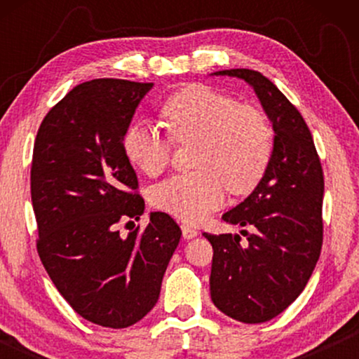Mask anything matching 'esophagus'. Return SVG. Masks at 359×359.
Returning a JSON list of instances; mask_svg holds the SVG:
<instances>
[{"label": "esophagus", "mask_w": 359, "mask_h": 359, "mask_svg": "<svg viewBox=\"0 0 359 359\" xmlns=\"http://www.w3.org/2000/svg\"><path fill=\"white\" fill-rule=\"evenodd\" d=\"M181 230H183V237H184L186 240L198 237V233H199L198 230H196L194 227H191V225H188V224H183V225H181Z\"/></svg>", "instance_id": "1"}]
</instances>
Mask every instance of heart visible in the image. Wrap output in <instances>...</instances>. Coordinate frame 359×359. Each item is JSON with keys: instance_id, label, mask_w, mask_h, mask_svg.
Returning a JSON list of instances; mask_svg holds the SVG:
<instances>
[{"instance_id": "1", "label": "heart", "mask_w": 359, "mask_h": 359, "mask_svg": "<svg viewBox=\"0 0 359 359\" xmlns=\"http://www.w3.org/2000/svg\"><path fill=\"white\" fill-rule=\"evenodd\" d=\"M161 116L175 142H198V170L154 186L150 201L156 209L186 222H199L224 203L227 188L233 194H248L266 173L274 135L257 107L196 85L171 96ZM122 150L127 161L147 176H158L170 163V140L147 121L127 127Z\"/></svg>"}]
</instances>
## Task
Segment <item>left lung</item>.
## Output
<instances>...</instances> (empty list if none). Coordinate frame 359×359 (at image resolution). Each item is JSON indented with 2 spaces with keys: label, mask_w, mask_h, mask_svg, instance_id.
Instances as JSON below:
<instances>
[{
  "label": "left lung",
  "mask_w": 359,
  "mask_h": 359,
  "mask_svg": "<svg viewBox=\"0 0 359 359\" xmlns=\"http://www.w3.org/2000/svg\"><path fill=\"white\" fill-rule=\"evenodd\" d=\"M255 90L274 130L268 170L243 203L222 215L252 230L204 233L214 248L210 297L225 316L263 323L279 316L304 291L320 257L323 171L311 130L296 107L259 72H215Z\"/></svg>",
  "instance_id": "8db88e82"
}]
</instances>
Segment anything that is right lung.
<instances>
[{
  "label": "right lung",
  "instance_id": "right-lung-1",
  "mask_svg": "<svg viewBox=\"0 0 359 359\" xmlns=\"http://www.w3.org/2000/svg\"><path fill=\"white\" fill-rule=\"evenodd\" d=\"M154 83L101 78L81 83L39 127L31 166L37 252L58 292L83 318L126 328L158 301L161 279L181 238L168 214L150 212L122 150V135Z\"/></svg>",
  "mask_w": 359,
  "mask_h": 359
}]
</instances>
